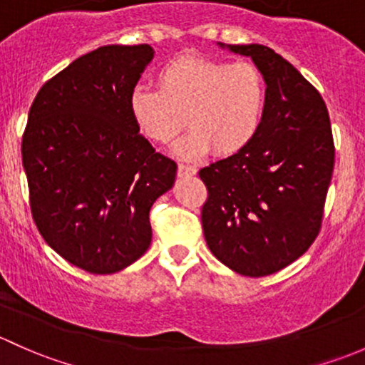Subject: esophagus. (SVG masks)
Masks as SVG:
<instances>
[{
    "instance_id": "obj_1",
    "label": "esophagus",
    "mask_w": 365,
    "mask_h": 365,
    "mask_svg": "<svg viewBox=\"0 0 365 365\" xmlns=\"http://www.w3.org/2000/svg\"><path fill=\"white\" fill-rule=\"evenodd\" d=\"M178 172H179V175H195V174H197V168L191 167V165L181 163L178 167Z\"/></svg>"
}]
</instances>
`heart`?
<instances>
[{
	"label": "heart",
	"instance_id": "obj_1",
	"mask_svg": "<svg viewBox=\"0 0 365 365\" xmlns=\"http://www.w3.org/2000/svg\"><path fill=\"white\" fill-rule=\"evenodd\" d=\"M158 89L137 86L128 107L148 140L167 145L184 123L190 128L178 153L197 158L209 149L216 156L240 153L257 137L267 105V82L250 61L207 58L170 59L156 73Z\"/></svg>",
	"mask_w": 365,
	"mask_h": 365
}]
</instances>
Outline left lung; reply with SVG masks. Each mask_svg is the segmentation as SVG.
I'll list each match as a JSON object with an SVG mask.
<instances>
[{
	"instance_id": "left-lung-1",
	"label": "left lung",
	"mask_w": 365,
	"mask_h": 365,
	"mask_svg": "<svg viewBox=\"0 0 365 365\" xmlns=\"http://www.w3.org/2000/svg\"><path fill=\"white\" fill-rule=\"evenodd\" d=\"M228 48L264 73L267 105L247 148L198 172L207 187L202 227L221 264L260 277L302 257L320 234L336 149L325 101L299 70L265 45Z\"/></svg>"
}]
</instances>
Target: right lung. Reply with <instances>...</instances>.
<instances>
[{"instance_id":"1","label":"right lung","mask_w":365,"mask_h":365,"mask_svg":"<svg viewBox=\"0 0 365 365\" xmlns=\"http://www.w3.org/2000/svg\"><path fill=\"white\" fill-rule=\"evenodd\" d=\"M153 48L105 45L40 88L22 135L31 216L71 265L112 274L151 244L149 210L178 165L156 153L130 115V93Z\"/></svg>"}]
</instances>
